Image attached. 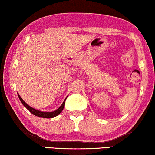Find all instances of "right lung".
<instances>
[{"instance_id":"1","label":"right lung","mask_w":155,"mask_h":155,"mask_svg":"<svg viewBox=\"0 0 155 155\" xmlns=\"http://www.w3.org/2000/svg\"><path fill=\"white\" fill-rule=\"evenodd\" d=\"M18 96L19 99L21 100L22 104H23L24 106L26 108L28 109L29 111L31 113V114H33L34 115H35V116H37V117H39L45 118V119H50V118L55 117L57 116V115L59 114L60 113L62 112V110H63V108H64L65 100L68 97H67L65 98V99L64 100V101H63L62 105H61L57 110H56L55 111H54V112H41V111H39V110H37L33 108V107H30L29 105L27 104L23 100V99H22V98L21 97V96L18 94Z\"/></svg>"}]
</instances>
